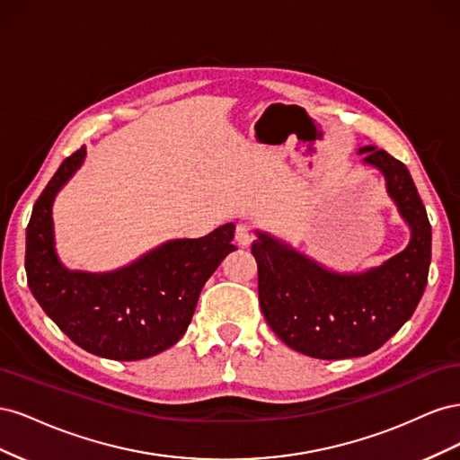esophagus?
<instances>
[{
	"mask_svg": "<svg viewBox=\"0 0 460 460\" xmlns=\"http://www.w3.org/2000/svg\"><path fill=\"white\" fill-rule=\"evenodd\" d=\"M234 238H235V243H238L240 247H245L253 242V228L249 225H238L235 226Z\"/></svg>",
	"mask_w": 460,
	"mask_h": 460,
	"instance_id": "esophagus-1",
	"label": "esophagus"
}]
</instances>
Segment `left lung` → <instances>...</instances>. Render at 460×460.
Returning a JSON list of instances; mask_svg holds the SVG:
<instances>
[{
  "mask_svg": "<svg viewBox=\"0 0 460 460\" xmlns=\"http://www.w3.org/2000/svg\"><path fill=\"white\" fill-rule=\"evenodd\" d=\"M412 230L405 252L365 274H333L288 245L259 234V303L288 347L324 360L365 357L399 332L419 305L431 259V226L407 166L384 149L363 147Z\"/></svg>",
  "mask_w": 460,
  "mask_h": 460,
  "instance_id": "8db88e82",
  "label": "left lung"
}]
</instances>
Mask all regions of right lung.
I'll list each match as a JSON object with an SVG mask.
<instances>
[{
  "instance_id": "obj_1",
  "label": "right lung",
  "mask_w": 460,
  "mask_h": 460,
  "mask_svg": "<svg viewBox=\"0 0 460 460\" xmlns=\"http://www.w3.org/2000/svg\"><path fill=\"white\" fill-rule=\"evenodd\" d=\"M84 155V146L68 155L34 203L26 280L41 309L82 349L115 360L147 358L186 333L205 282L235 249L234 225L164 243L117 272H68L53 249L51 203Z\"/></svg>"
}]
</instances>
